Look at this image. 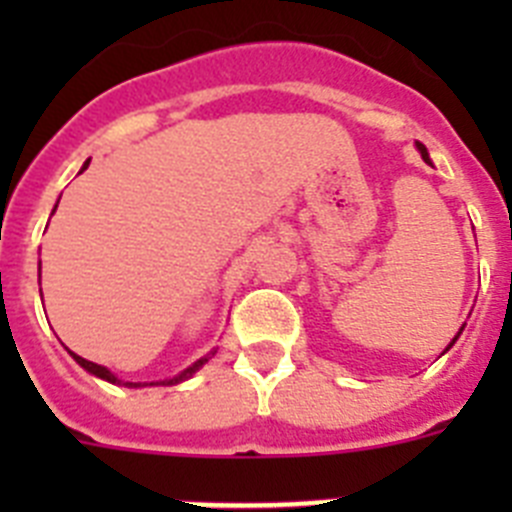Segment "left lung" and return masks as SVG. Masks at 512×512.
<instances>
[{
  "instance_id": "obj_1",
  "label": "left lung",
  "mask_w": 512,
  "mask_h": 512,
  "mask_svg": "<svg viewBox=\"0 0 512 512\" xmlns=\"http://www.w3.org/2000/svg\"><path fill=\"white\" fill-rule=\"evenodd\" d=\"M418 151H420V156H423V161H425V164H431V158H428V151H425V146H423V143H418ZM461 330H464V325H461V328H459V333H456V338L461 336ZM456 338H454V341L449 343V348L454 346V343H456ZM449 348H446V351H449Z\"/></svg>"
}]
</instances>
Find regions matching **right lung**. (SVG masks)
I'll list each match as a JSON object with an SVG mask.
<instances>
[{
    "instance_id": "obj_1",
    "label": "right lung",
    "mask_w": 512,
    "mask_h": 512,
    "mask_svg": "<svg viewBox=\"0 0 512 512\" xmlns=\"http://www.w3.org/2000/svg\"><path fill=\"white\" fill-rule=\"evenodd\" d=\"M89 164H84V169H87ZM81 169V171H84ZM74 356V361L79 366H84V369H87L89 374H94V377H99V379H104V382H112V384H125V387H143V384H135V382H122V379H117L115 374L110 372V369H107V366H99V364H94V361H87V359H81V356H76V354H71ZM210 359V356H202L200 361H194L192 366H189V369H184L182 374H179V377H174V379H164V382H156V384H179V382H184V379H189L192 377L194 372H197V369H200L202 364H205V361ZM153 384V382H151Z\"/></svg>"
}]
</instances>
